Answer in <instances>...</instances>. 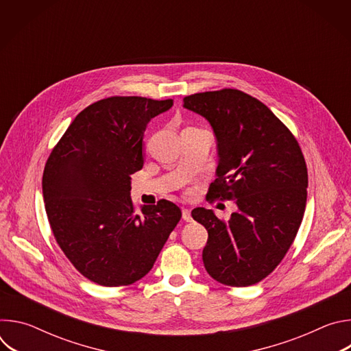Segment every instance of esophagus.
<instances>
[{"mask_svg":"<svg viewBox=\"0 0 351 351\" xmlns=\"http://www.w3.org/2000/svg\"><path fill=\"white\" fill-rule=\"evenodd\" d=\"M182 217H183V219H184L186 222H191V221H193V218H191V211L187 210V208H183V210H182Z\"/></svg>","mask_w":351,"mask_h":351,"instance_id":"34e87169","label":"esophagus"}]
</instances>
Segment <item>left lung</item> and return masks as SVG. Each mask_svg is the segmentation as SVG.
Here are the masks:
<instances>
[{
	"label": "left lung",
	"mask_w": 351,
	"mask_h": 351,
	"mask_svg": "<svg viewBox=\"0 0 351 351\" xmlns=\"http://www.w3.org/2000/svg\"><path fill=\"white\" fill-rule=\"evenodd\" d=\"M183 103L217 137L219 164L210 197L234 199L239 208L226 222L213 210L191 211L208 230L204 267L222 285H256L280 264L302 225L308 186L302 148L265 104L240 90L195 93Z\"/></svg>",
	"instance_id": "8db88e82"
}]
</instances>
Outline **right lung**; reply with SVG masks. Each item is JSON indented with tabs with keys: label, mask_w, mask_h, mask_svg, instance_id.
<instances>
[{
	"label": "right lung",
	"mask_w": 351,
	"mask_h": 351,
	"mask_svg": "<svg viewBox=\"0 0 351 351\" xmlns=\"http://www.w3.org/2000/svg\"><path fill=\"white\" fill-rule=\"evenodd\" d=\"M172 106L171 98L99 99L73 119L45 162L49 226L66 258L94 283L118 287L145 276L182 218L168 199L138 215L130 198L147 123Z\"/></svg>",
	"instance_id": "right-lung-1"
}]
</instances>
